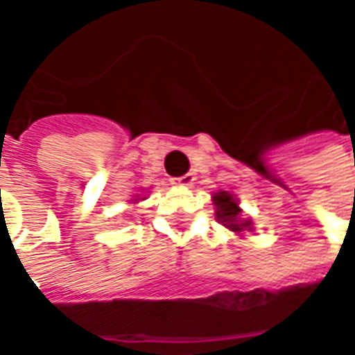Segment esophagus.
Segmentation results:
<instances>
[{
  "instance_id": "34e87169",
  "label": "esophagus",
  "mask_w": 355,
  "mask_h": 355,
  "mask_svg": "<svg viewBox=\"0 0 355 355\" xmlns=\"http://www.w3.org/2000/svg\"><path fill=\"white\" fill-rule=\"evenodd\" d=\"M173 184L177 186H192L193 184V175L192 173H186V175H182V177H177L171 180Z\"/></svg>"
}]
</instances>
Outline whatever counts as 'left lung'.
I'll use <instances>...</instances> for the list:
<instances>
[{
    "label": "left lung",
    "instance_id": "1",
    "mask_svg": "<svg viewBox=\"0 0 355 355\" xmlns=\"http://www.w3.org/2000/svg\"><path fill=\"white\" fill-rule=\"evenodd\" d=\"M213 201H215V215L220 223L230 228L232 232H241L251 228V220H241V209L238 207V201L234 200V196L228 192H216L213 193Z\"/></svg>",
    "mask_w": 355,
    "mask_h": 355
}]
</instances>
